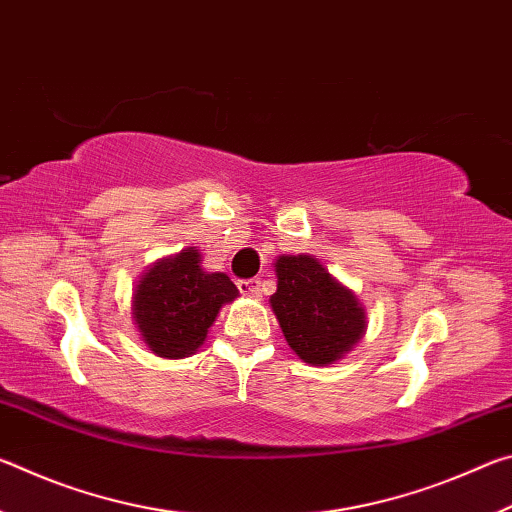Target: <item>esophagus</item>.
<instances>
[{"instance_id": "obj_1", "label": "esophagus", "mask_w": 512, "mask_h": 512, "mask_svg": "<svg viewBox=\"0 0 512 512\" xmlns=\"http://www.w3.org/2000/svg\"><path fill=\"white\" fill-rule=\"evenodd\" d=\"M237 287L244 296H259V291H262V282H259L257 277H250V280H239Z\"/></svg>"}]
</instances>
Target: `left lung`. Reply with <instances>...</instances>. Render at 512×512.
Wrapping results in <instances>:
<instances>
[{"instance_id":"obj_1","label":"left lung","mask_w":512,"mask_h":512,"mask_svg":"<svg viewBox=\"0 0 512 512\" xmlns=\"http://www.w3.org/2000/svg\"><path fill=\"white\" fill-rule=\"evenodd\" d=\"M277 291L271 296L284 339L307 363L341 359L363 332L366 311L357 296L309 255H282L275 264Z\"/></svg>"}]
</instances>
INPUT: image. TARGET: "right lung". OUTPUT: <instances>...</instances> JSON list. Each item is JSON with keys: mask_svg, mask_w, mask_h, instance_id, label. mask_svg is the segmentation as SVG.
Listing matches in <instances>:
<instances>
[{"mask_svg": "<svg viewBox=\"0 0 512 512\" xmlns=\"http://www.w3.org/2000/svg\"><path fill=\"white\" fill-rule=\"evenodd\" d=\"M201 253L187 248L162 259L135 289L133 318L144 343L167 359H183L201 348L207 329L239 289L225 273H205Z\"/></svg>", "mask_w": 512, "mask_h": 512, "instance_id": "1", "label": "right lung"}]
</instances>
